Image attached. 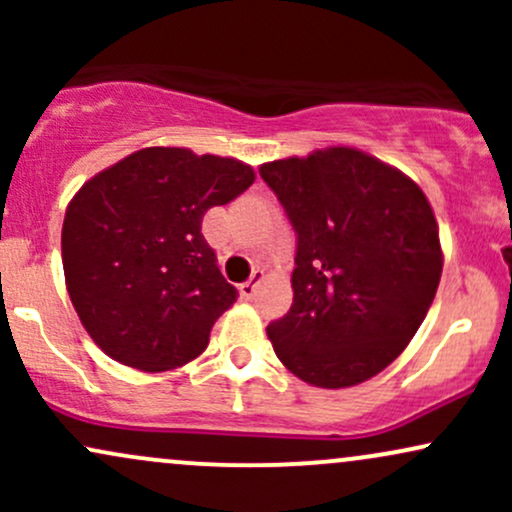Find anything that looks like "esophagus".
<instances>
[{
	"label": "esophagus",
	"instance_id": "esophagus-1",
	"mask_svg": "<svg viewBox=\"0 0 512 512\" xmlns=\"http://www.w3.org/2000/svg\"><path fill=\"white\" fill-rule=\"evenodd\" d=\"M264 279V272L262 269H255V272H252V276L248 281H245V284H240V296L245 298V301H250L252 296H255V291H257V286H260V281Z\"/></svg>",
	"mask_w": 512,
	"mask_h": 512
}]
</instances>
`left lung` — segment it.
I'll list each match as a JSON object with an SVG mask.
<instances>
[{"instance_id": "left-lung-1", "label": "left lung", "mask_w": 512, "mask_h": 512, "mask_svg": "<svg viewBox=\"0 0 512 512\" xmlns=\"http://www.w3.org/2000/svg\"><path fill=\"white\" fill-rule=\"evenodd\" d=\"M260 175L296 231L293 303L267 327L274 354L327 390L373 378L421 327L443 272L426 195L346 146L264 163Z\"/></svg>"}]
</instances>
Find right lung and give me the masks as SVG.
Wrapping results in <instances>:
<instances>
[{"label": "right lung", "instance_id": "right-lung-1", "mask_svg": "<svg viewBox=\"0 0 512 512\" xmlns=\"http://www.w3.org/2000/svg\"><path fill=\"white\" fill-rule=\"evenodd\" d=\"M252 182L236 158L151 146L76 192L62 226L64 279L105 354L154 373L207 349L238 291L223 279L202 219Z\"/></svg>", "mask_w": 512, "mask_h": 512}]
</instances>
